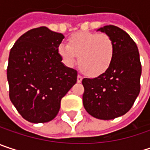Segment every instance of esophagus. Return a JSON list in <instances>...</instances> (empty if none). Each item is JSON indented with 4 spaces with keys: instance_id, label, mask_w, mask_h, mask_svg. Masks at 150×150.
I'll return each instance as SVG.
<instances>
[{
    "instance_id": "1",
    "label": "esophagus",
    "mask_w": 150,
    "mask_h": 150,
    "mask_svg": "<svg viewBox=\"0 0 150 150\" xmlns=\"http://www.w3.org/2000/svg\"><path fill=\"white\" fill-rule=\"evenodd\" d=\"M82 81V76L81 75H77V82H81Z\"/></svg>"
}]
</instances>
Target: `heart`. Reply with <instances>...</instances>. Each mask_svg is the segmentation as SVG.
<instances>
[{"mask_svg":"<svg viewBox=\"0 0 150 150\" xmlns=\"http://www.w3.org/2000/svg\"><path fill=\"white\" fill-rule=\"evenodd\" d=\"M58 54L68 66H73L78 56L81 72L90 77H97L109 69L115 55V45L105 33L80 31L71 35L67 45L61 44Z\"/></svg>","mask_w":150,"mask_h":150,"instance_id":"obj_1","label":"heart"}]
</instances>
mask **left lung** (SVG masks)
<instances>
[{"mask_svg":"<svg viewBox=\"0 0 150 150\" xmlns=\"http://www.w3.org/2000/svg\"><path fill=\"white\" fill-rule=\"evenodd\" d=\"M99 30L113 40L115 55L104 74L82 80V102L90 115L111 120L125 115L134 104L141 89L142 64L137 46L124 30L113 25Z\"/></svg>","mask_w":150,"mask_h":150,"instance_id":"1","label":"left lung"}]
</instances>
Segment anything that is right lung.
<instances>
[{
	"label": "right lung",
	"mask_w": 150,
	"mask_h": 150,
	"mask_svg": "<svg viewBox=\"0 0 150 150\" xmlns=\"http://www.w3.org/2000/svg\"><path fill=\"white\" fill-rule=\"evenodd\" d=\"M64 35L46 27L23 34L12 47L7 69L9 98L20 115L34 123L58 114L62 98L77 81V71L62 62L57 48Z\"/></svg>",
	"instance_id": "obj_1"
}]
</instances>
